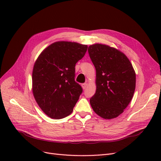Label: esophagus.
Returning <instances> with one entry per match:
<instances>
[{
    "label": "esophagus",
    "instance_id": "1",
    "mask_svg": "<svg viewBox=\"0 0 161 161\" xmlns=\"http://www.w3.org/2000/svg\"><path fill=\"white\" fill-rule=\"evenodd\" d=\"M86 86H87V83L82 84V89H85L86 88Z\"/></svg>",
    "mask_w": 161,
    "mask_h": 161
}]
</instances>
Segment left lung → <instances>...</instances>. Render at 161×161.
Wrapping results in <instances>:
<instances>
[{
    "mask_svg": "<svg viewBox=\"0 0 161 161\" xmlns=\"http://www.w3.org/2000/svg\"><path fill=\"white\" fill-rule=\"evenodd\" d=\"M96 70V92L90 99L95 113L105 119L124 112L132 99L136 73L123 52L108 45L95 43L88 48Z\"/></svg>",
    "mask_w": 161,
    "mask_h": 161,
    "instance_id": "8db88e82",
    "label": "left lung"
}]
</instances>
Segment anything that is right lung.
<instances>
[{
    "label": "right lung",
    "mask_w": 161,
    "mask_h": 161,
    "mask_svg": "<svg viewBox=\"0 0 161 161\" xmlns=\"http://www.w3.org/2000/svg\"><path fill=\"white\" fill-rule=\"evenodd\" d=\"M87 46L76 42H56L38 56L32 72V91L37 103L55 119L70 115L82 92L75 80V65Z\"/></svg>",
    "instance_id": "1"
}]
</instances>
